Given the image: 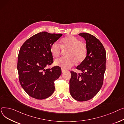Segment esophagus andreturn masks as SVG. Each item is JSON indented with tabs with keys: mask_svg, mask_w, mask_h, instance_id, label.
Masks as SVG:
<instances>
[{
	"mask_svg": "<svg viewBox=\"0 0 124 124\" xmlns=\"http://www.w3.org/2000/svg\"><path fill=\"white\" fill-rule=\"evenodd\" d=\"M66 71H67L66 70H64V69H62V72H64Z\"/></svg>",
	"mask_w": 124,
	"mask_h": 124,
	"instance_id": "esophagus-1",
	"label": "esophagus"
}]
</instances>
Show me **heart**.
<instances>
[{
  "instance_id": "b5f03b06",
  "label": "heart",
  "mask_w": 124,
  "mask_h": 124,
  "mask_svg": "<svg viewBox=\"0 0 124 124\" xmlns=\"http://www.w3.org/2000/svg\"><path fill=\"white\" fill-rule=\"evenodd\" d=\"M62 47H61V46ZM64 50L67 57H61L54 62V64L63 69H68L77 64H81L85 60L87 56V49L83 42L73 36H68L63 38L61 41V46L57 42H54L50 46V51L54 57L60 56Z\"/></svg>"
}]
</instances>
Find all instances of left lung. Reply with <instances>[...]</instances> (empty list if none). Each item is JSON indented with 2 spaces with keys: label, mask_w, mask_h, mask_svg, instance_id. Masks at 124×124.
Instances as JSON below:
<instances>
[{
  "label": "left lung",
  "mask_w": 124,
  "mask_h": 124,
  "mask_svg": "<svg viewBox=\"0 0 124 124\" xmlns=\"http://www.w3.org/2000/svg\"><path fill=\"white\" fill-rule=\"evenodd\" d=\"M79 35L86 41L87 56L77 67L81 74L70 71V92L74 99L83 101L93 98L102 86L107 57L103 44L95 36L85 32Z\"/></svg>",
  "instance_id": "obj_1"
}]
</instances>
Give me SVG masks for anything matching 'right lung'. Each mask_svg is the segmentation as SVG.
I'll return each instance as SVG.
<instances>
[{"mask_svg": "<svg viewBox=\"0 0 124 124\" xmlns=\"http://www.w3.org/2000/svg\"><path fill=\"white\" fill-rule=\"evenodd\" d=\"M62 34L42 31L27 39L21 46L17 61L19 83L29 96L38 100L54 93V81L62 74L60 67L46 68L54 62L50 48Z\"/></svg>", "mask_w": 124, "mask_h": 124, "instance_id": "1", "label": "right lung"}]
</instances>
